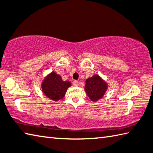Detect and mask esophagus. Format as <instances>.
Segmentation results:
<instances>
[{
  "instance_id": "1",
  "label": "esophagus",
  "mask_w": 153,
  "mask_h": 153,
  "mask_svg": "<svg viewBox=\"0 0 153 153\" xmlns=\"http://www.w3.org/2000/svg\"><path fill=\"white\" fill-rule=\"evenodd\" d=\"M73 85L74 86H78L79 82H77V81H76V80H75V81H74V82H73Z\"/></svg>"
}]
</instances>
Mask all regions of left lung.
Returning <instances> with one entry per match:
<instances>
[{"label": "left lung", "instance_id": "1", "mask_svg": "<svg viewBox=\"0 0 153 153\" xmlns=\"http://www.w3.org/2000/svg\"><path fill=\"white\" fill-rule=\"evenodd\" d=\"M108 87L107 83L100 76L95 74L85 80L84 89L91 100L96 102L103 98Z\"/></svg>", "mask_w": 153, "mask_h": 153}]
</instances>
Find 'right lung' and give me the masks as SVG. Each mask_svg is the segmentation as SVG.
<instances>
[{
  "instance_id": "1",
  "label": "right lung",
  "mask_w": 153,
  "mask_h": 153,
  "mask_svg": "<svg viewBox=\"0 0 153 153\" xmlns=\"http://www.w3.org/2000/svg\"><path fill=\"white\" fill-rule=\"evenodd\" d=\"M71 85V82L63 81L60 75L52 71L43 80L41 90L46 97L57 102L65 96L68 88Z\"/></svg>"
}]
</instances>
